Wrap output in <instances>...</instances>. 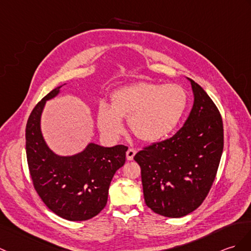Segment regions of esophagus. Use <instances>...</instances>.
I'll use <instances>...</instances> for the list:
<instances>
[{
	"instance_id": "obj_1",
	"label": "esophagus",
	"mask_w": 251,
	"mask_h": 251,
	"mask_svg": "<svg viewBox=\"0 0 251 251\" xmlns=\"http://www.w3.org/2000/svg\"><path fill=\"white\" fill-rule=\"evenodd\" d=\"M136 155V150L133 149H128V151L126 152V158L127 160H132L133 157Z\"/></svg>"
}]
</instances>
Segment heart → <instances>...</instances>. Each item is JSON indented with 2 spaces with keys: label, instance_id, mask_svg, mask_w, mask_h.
<instances>
[{
  "label": "heart",
  "instance_id": "1",
  "mask_svg": "<svg viewBox=\"0 0 251 251\" xmlns=\"http://www.w3.org/2000/svg\"><path fill=\"white\" fill-rule=\"evenodd\" d=\"M188 103L187 93L178 84L139 82L116 90L110 106L101 102L97 124L104 135L116 139L123 131V119L139 140L153 143L171 135Z\"/></svg>",
  "mask_w": 251,
  "mask_h": 251
}]
</instances>
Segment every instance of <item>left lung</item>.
I'll use <instances>...</instances> for the list:
<instances>
[{"instance_id":"left-lung-1","label":"left lung","mask_w":251,"mask_h":251,"mask_svg":"<svg viewBox=\"0 0 251 251\" xmlns=\"http://www.w3.org/2000/svg\"><path fill=\"white\" fill-rule=\"evenodd\" d=\"M189 80L194 106L184 126L138 152L144 201L153 212L179 218L194 212L211 189L224 150L223 119L202 87Z\"/></svg>"}]
</instances>
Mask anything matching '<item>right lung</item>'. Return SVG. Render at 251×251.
<instances>
[{
  "label": "right lung",
  "instance_id": "add662e5",
  "mask_svg": "<svg viewBox=\"0 0 251 251\" xmlns=\"http://www.w3.org/2000/svg\"><path fill=\"white\" fill-rule=\"evenodd\" d=\"M63 85L46 95L30 114L25 129L26 158L34 188L48 208L64 219L82 221L106 206L110 183L124 166L128 148L89 143L82 152L72 156L52 152L43 137L40 119L46 101L59 95Z\"/></svg>",
  "mask_w": 251,
  "mask_h": 251
}]
</instances>
